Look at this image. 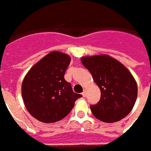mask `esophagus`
<instances>
[{
    "label": "esophagus",
    "instance_id": "esophagus-1",
    "mask_svg": "<svg viewBox=\"0 0 151 151\" xmlns=\"http://www.w3.org/2000/svg\"><path fill=\"white\" fill-rule=\"evenodd\" d=\"M82 96H86V90H84V91L82 92Z\"/></svg>",
    "mask_w": 151,
    "mask_h": 151
}]
</instances>
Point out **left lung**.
I'll list each match as a JSON object with an SVG mask.
<instances>
[{
	"instance_id": "8db88e82",
	"label": "left lung",
	"mask_w": 151,
	"mask_h": 151,
	"mask_svg": "<svg viewBox=\"0 0 151 151\" xmlns=\"http://www.w3.org/2000/svg\"><path fill=\"white\" fill-rule=\"evenodd\" d=\"M101 91V99L90 107L96 119L115 123L125 118L134 106L138 87L133 75L119 60L107 55L81 57Z\"/></svg>"
}]
</instances>
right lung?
Masks as SVG:
<instances>
[{
	"label": "right lung",
	"instance_id": "add662e5",
	"mask_svg": "<svg viewBox=\"0 0 151 151\" xmlns=\"http://www.w3.org/2000/svg\"><path fill=\"white\" fill-rule=\"evenodd\" d=\"M70 55L52 51L28 70L22 83V96L27 112L43 123H55L66 117L75 101L81 97L65 80Z\"/></svg>",
	"mask_w": 151,
	"mask_h": 151
}]
</instances>
